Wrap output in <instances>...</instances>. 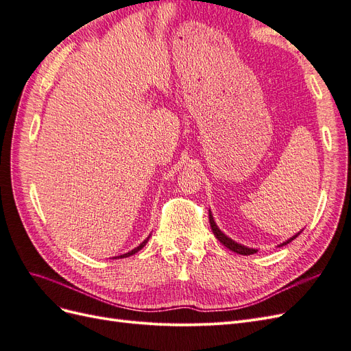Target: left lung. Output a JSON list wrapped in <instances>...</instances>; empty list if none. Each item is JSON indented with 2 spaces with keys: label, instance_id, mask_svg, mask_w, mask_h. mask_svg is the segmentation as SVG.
<instances>
[{
  "label": "left lung",
  "instance_id": "obj_1",
  "mask_svg": "<svg viewBox=\"0 0 351 351\" xmlns=\"http://www.w3.org/2000/svg\"><path fill=\"white\" fill-rule=\"evenodd\" d=\"M209 224H210V228H212V232H214V236L219 240V243H222L224 244V246L227 247V249H230L231 252H234V253H239V254H244V256H247V254H253V253H256V250L254 249H249V247H244V246H241V244H239V243H236V241H232L231 239H228L224 232H221V230L217 227V224H215V221H214V218H212V215H210V212H209ZM297 236L299 234H295L294 237H291V239H289L287 240L285 243H282L281 246H284V244H287V243H290V241H293Z\"/></svg>",
  "mask_w": 351,
  "mask_h": 351
}]
</instances>
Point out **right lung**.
Returning a JSON list of instances; mask_svg holds the SVG:
<instances>
[{"label": "right lung", "mask_w": 351, "mask_h": 351, "mask_svg": "<svg viewBox=\"0 0 351 351\" xmlns=\"http://www.w3.org/2000/svg\"><path fill=\"white\" fill-rule=\"evenodd\" d=\"M146 243H147V240H145V241H143V243H142V244H141V246H139V247H136V249H133V250H130V252H129V253H125V254H121V256H120V258H125V256H130V254H134V253H136V252H139V250H141V249H142V247H143V246H145V244H146Z\"/></svg>", "instance_id": "right-lung-1"}]
</instances>
